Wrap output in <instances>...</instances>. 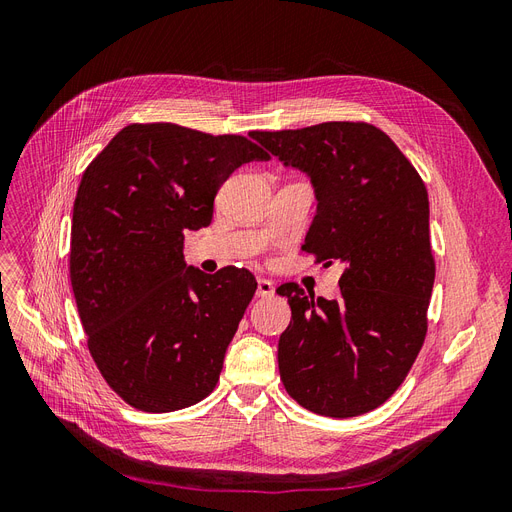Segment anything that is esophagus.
Listing matches in <instances>:
<instances>
[{"label": "esophagus", "instance_id": "obj_1", "mask_svg": "<svg viewBox=\"0 0 512 512\" xmlns=\"http://www.w3.org/2000/svg\"><path fill=\"white\" fill-rule=\"evenodd\" d=\"M256 294H258V297H262V299L273 297V294H275V284L271 280H265V277H260Z\"/></svg>", "mask_w": 512, "mask_h": 512}]
</instances>
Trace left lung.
Masks as SVG:
<instances>
[{"label": "left lung", "instance_id": "obj_1", "mask_svg": "<svg viewBox=\"0 0 512 512\" xmlns=\"http://www.w3.org/2000/svg\"><path fill=\"white\" fill-rule=\"evenodd\" d=\"M299 168L318 200L303 250L342 262L339 299L282 284L290 324L277 346L288 395L322 416L348 418L382 406L404 382L427 333L436 265L423 179L376 126L327 121L254 132Z\"/></svg>", "mask_w": 512, "mask_h": 512}]
</instances>
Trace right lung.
<instances>
[{
  "instance_id": "add662e5",
  "label": "right lung",
  "mask_w": 512,
  "mask_h": 512,
  "mask_svg": "<svg viewBox=\"0 0 512 512\" xmlns=\"http://www.w3.org/2000/svg\"><path fill=\"white\" fill-rule=\"evenodd\" d=\"M271 160L245 136L130 123L83 173L70 232V280L87 346L108 386L136 410L198 404L250 305L247 269L185 265L183 235L211 224L241 164Z\"/></svg>"
}]
</instances>
